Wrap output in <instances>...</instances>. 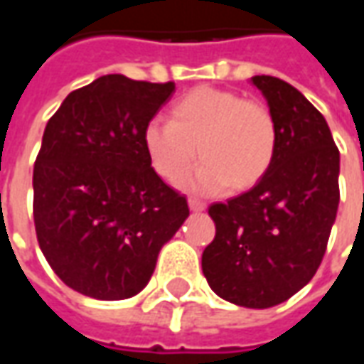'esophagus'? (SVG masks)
<instances>
[{
    "instance_id": "34e87169",
    "label": "esophagus",
    "mask_w": 364,
    "mask_h": 364,
    "mask_svg": "<svg viewBox=\"0 0 364 364\" xmlns=\"http://www.w3.org/2000/svg\"><path fill=\"white\" fill-rule=\"evenodd\" d=\"M205 207H207V205H205L203 200L189 199V208H191V210H197V213H199V210H205Z\"/></svg>"
}]
</instances>
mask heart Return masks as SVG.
<instances>
[{
    "label": "heart",
    "mask_w": 364,
    "mask_h": 364,
    "mask_svg": "<svg viewBox=\"0 0 364 364\" xmlns=\"http://www.w3.org/2000/svg\"><path fill=\"white\" fill-rule=\"evenodd\" d=\"M171 120L149 122L144 149L161 179L181 183L197 159H203L193 187L220 193L254 187L268 173L276 146V120L258 100L215 86H199L181 96L169 110Z\"/></svg>",
    "instance_id": "1"
}]
</instances>
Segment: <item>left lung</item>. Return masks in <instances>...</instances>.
<instances>
[{
    "label": "left lung",
    "instance_id": "8db88e82",
    "mask_svg": "<svg viewBox=\"0 0 364 364\" xmlns=\"http://www.w3.org/2000/svg\"><path fill=\"white\" fill-rule=\"evenodd\" d=\"M278 146L252 189L208 207L217 235L203 252L210 289L252 309L278 306L314 278L339 207V149L321 112L276 76H252Z\"/></svg>",
    "mask_w": 364,
    "mask_h": 364
}]
</instances>
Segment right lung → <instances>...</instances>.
Returning a JSON list of instances; mask_svg holds the SVG:
<instances>
[{
    "label": "right lung",
    "instance_id": "1",
    "mask_svg": "<svg viewBox=\"0 0 364 364\" xmlns=\"http://www.w3.org/2000/svg\"><path fill=\"white\" fill-rule=\"evenodd\" d=\"M173 92V82L106 75L73 90L47 122L33 167L35 232L55 274L82 296L139 294L189 217L144 149V129Z\"/></svg>",
    "mask_w": 364,
    "mask_h": 364
}]
</instances>
